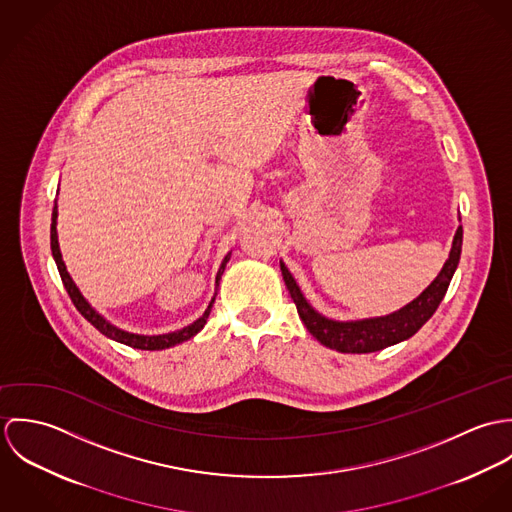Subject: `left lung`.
Returning <instances> with one entry per match:
<instances>
[{
  "label": "left lung",
  "mask_w": 512,
  "mask_h": 512,
  "mask_svg": "<svg viewBox=\"0 0 512 512\" xmlns=\"http://www.w3.org/2000/svg\"><path fill=\"white\" fill-rule=\"evenodd\" d=\"M461 244H463V226H459L455 232L449 258H447L445 266L441 268L438 278L428 286L426 292H422V295L416 297L412 303H408L400 311L386 315V317L351 321V323H339V321H331V319L319 315L305 301L292 274L288 272V268L282 262H280V268H282L284 282L290 290L301 321L305 323L307 331L321 345L335 349L339 353H374V351H382L390 345H396L404 339H410L436 313L443 295L449 288V282L455 274V268L459 264Z\"/></svg>",
  "instance_id": "8db88e82"
}]
</instances>
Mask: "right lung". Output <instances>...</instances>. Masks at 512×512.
I'll return each instance as SVG.
<instances>
[{
	"label": "right lung",
	"instance_id": "add662e5",
	"mask_svg": "<svg viewBox=\"0 0 512 512\" xmlns=\"http://www.w3.org/2000/svg\"><path fill=\"white\" fill-rule=\"evenodd\" d=\"M51 250H53V256H55V262H57V268H59V274H61V280L67 288V292L73 299L74 307L80 311V315L84 319H88L102 335L118 341V343H124L128 347H134V349H142V351H159V349H167V347H173L177 343H183L187 339H191L195 333H199L203 329V325L207 323V317L211 313V307L215 303V299L211 301V305L207 307L205 315L199 317L195 323H191L189 327H183L181 331H175V333H167V335H155V337H146V335H134V333H126L118 327H114L112 323H108L102 315H98L90 305L88 301L82 297V293L78 292V288L74 286L73 278L69 276L67 272V266L63 262V256H61V250H59V240H57V207L53 209V222H51ZM226 262H228V256L222 260L220 264L219 274H217V286H219L220 276L226 268Z\"/></svg>",
	"mask_w": 512,
	"mask_h": 512
}]
</instances>
